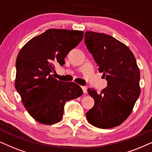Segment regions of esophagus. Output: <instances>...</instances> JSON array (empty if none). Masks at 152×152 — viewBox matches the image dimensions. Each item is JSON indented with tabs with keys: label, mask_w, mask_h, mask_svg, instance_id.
<instances>
[{
	"label": "esophagus",
	"mask_w": 152,
	"mask_h": 152,
	"mask_svg": "<svg viewBox=\"0 0 152 152\" xmlns=\"http://www.w3.org/2000/svg\"><path fill=\"white\" fill-rule=\"evenodd\" d=\"M81 88L83 90V93H85V94H86V93L88 92V91H87V88L86 86H81Z\"/></svg>",
	"instance_id": "34e87169"
}]
</instances>
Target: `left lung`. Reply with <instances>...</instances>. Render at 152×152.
<instances>
[{"label": "left lung", "mask_w": 152, "mask_h": 152, "mask_svg": "<svg viewBox=\"0 0 152 152\" xmlns=\"http://www.w3.org/2000/svg\"><path fill=\"white\" fill-rule=\"evenodd\" d=\"M85 43L108 82L99 94L88 90L94 105L86 113L87 120L100 129L119 126L132 112L140 94L136 60L128 46L110 35L86 31Z\"/></svg>", "instance_id": "1"}]
</instances>
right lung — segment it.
<instances>
[{"label": "right lung", "instance_id": "1", "mask_svg": "<svg viewBox=\"0 0 152 152\" xmlns=\"http://www.w3.org/2000/svg\"><path fill=\"white\" fill-rule=\"evenodd\" d=\"M83 33L48 29L28 41L18 54L15 88L28 113L42 124L60 122L65 103L83 94L78 85L58 80L52 73L56 64L65 63L64 58L82 41Z\"/></svg>", "mask_w": 152, "mask_h": 152}]
</instances>
